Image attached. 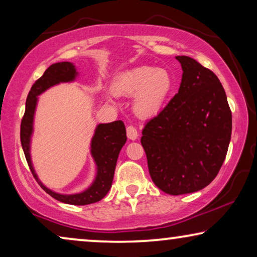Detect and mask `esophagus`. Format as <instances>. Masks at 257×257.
Listing matches in <instances>:
<instances>
[{"mask_svg": "<svg viewBox=\"0 0 257 257\" xmlns=\"http://www.w3.org/2000/svg\"><path fill=\"white\" fill-rule=\"evenodd\" d=\"M126 132H127V137L128 139L131 140H136L137 138H138V131H137V128L135 127V126L130 125L127 126V128H126Z\"/></svg>", "mask_w": 257, "mask_h": 257, "instance_id": "1", "label": "esophagus"}]
</instances>
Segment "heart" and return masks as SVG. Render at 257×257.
Instances as JSON below:
<instances>
[{
  "label": "heart",
  "mask_w": 257,
  "mask_h": 257,
  "mask_svg": "<svg viewBox=\"0 0 257 257\" xmlns=\"http://www.w3.org/2000/svg\"><path fill=\"white\" fill-rule=\"evenodd\" d=\"M172 86L173 79L167 70L138 66L118 76L113 91L119 96H135V113L142 118H151L161 111Z\"/></svg>",
  "instance_id": "heart-1"
}]
</instances>
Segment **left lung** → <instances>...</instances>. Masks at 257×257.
<instances>
[{"label": "left lung", "instance_id": "8db88e82", "mask_svg": "<svg viewBox=\"0 0 257 257\" xmlns=\"http://www.w3.org/2000/svg\"><path fill=\"white\" fill-rule=\"evenodd\" d=\"M178 93L143 130L151 178L171 195L205 188L219 173L231 137V111L215 73L188 56Z\"/></svg>", "mask_w": 257, "mask_h": 257}]
</instances>
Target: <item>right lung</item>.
I'll use <instances>...</instances> for the list:
<instances>
[{
  "mask_svg": "<svg viewBox=\"0 0 257 257\" xmlns=\"http://www.w3.org/2000/svg\"><path fill=\"white\" fill-rule=\"evenodd\" d=\"M76 76L77 71L72 63L61 62L49 66L43 76L34 83L27 97L26 112H24L22 121H21V144H22L24 156H26L31 173L49 195H51L58 201L69 203V205L84 206L98 202L110 191L119 152L127 139L124 122L117 120L97 126L92 142H91V154L97 165V175L93 184L86 191L78 193V194H58V193L52 192L51 189L45 187L38 180L30 158V138L33 135V122L37 105V96H40L42 92L56 84L72 82L75 80Z\"/></svg>",
  "mask_w": 257,
  "mask_h": 257,
  "instance_id": "right-lung-1",
  "label": "right lung"
}]
</instances>
